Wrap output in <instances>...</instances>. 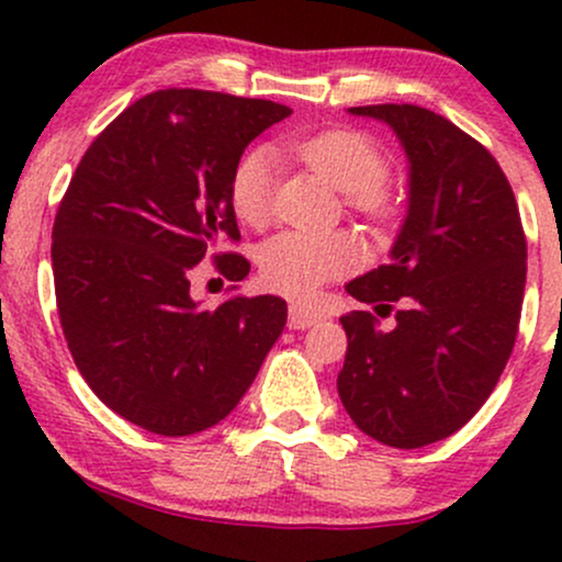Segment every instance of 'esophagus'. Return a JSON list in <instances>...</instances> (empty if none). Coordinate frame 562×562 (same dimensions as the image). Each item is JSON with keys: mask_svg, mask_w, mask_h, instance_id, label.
Segmentation results:
<instances>
[{"mask_svg": "<svg viewBox=\"0 0 562 562\" xmlns=\"http://www.w3.org/2000/svg\"><path fill=\"white\" fill-rule=\"evenodd\" d=\"M323 318L321 310L310 307V305H292L289 307V328H294V331H302V328H310L315 326Z\"/></svg>", "mask_w": 562, "mask_h": 562, "instance_id": "34e87169", "label": "esophagus"}]
</instances>
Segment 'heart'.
Returning <instances> with one entry per match:
<instances>
[{
  "mask_svg": "<svg viewBox=\"0 0 562 562\" xmlns=\"http://www.w3.org/2000/svg\"><path fill=\"white\" fill-rule=\"evenodd\" d=\"M289 151L305 168L345 191V202L358 213L386 221L394 213V196L384 178L389 162L366 134L352 128H328L296 138ZM276 168L266 149H249L231 173V207L247 226H266L273 215ZM362 262L358 239L347 231L307 234L283 231L257 252L262 279L283 294L307 296L323 283L352 273Z\"/></svg>",
  "mask_w": 562,
  "mask_h": 562,
  "instance_id": "heart-1",
  "label": "heart"
}]
</instances>
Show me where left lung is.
<instances>
[{
  "instance_id": "8db88e82",
  "label": "left lung",
  "mask_w": 562,
  "mask_h": 562,
  "mask_svg": "<svg viewBox=\"0 0 562 562\" xmlns=\"http://www.w3.org/2000/svg\"><path fill=\"white\" fill-rule=\"evenodd\" d=\"M411 160V204L392 260L347 283L368 310L341 315L347 358L336 386L362 434L418 450L463 428L497 386L526 286V234L499 162L418 104H366Z\"/></svg>"
}]
</instances>
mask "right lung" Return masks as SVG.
Segmentation results:
<instances>
[{"instance_id": "right-lung-1", "label": "right lung", "mask_w": 562, "mask_h": 562, "mask_svg": "<svg viewBox=\"0 0 562 562\" xmlns=\"http://www.w3.org/2000/svg\"><path fill=\"white\" fill-rule=\"evenodd\" d=\"M286 104L202 89L136 99L78 162L52 228L57 313L78 371L110 411L160 437L221 424L286 326L281 296L191 300L213 260L241 281L228 183L244 149ZM236 289V286H231Z\"/></svg>"}]
</instances>
